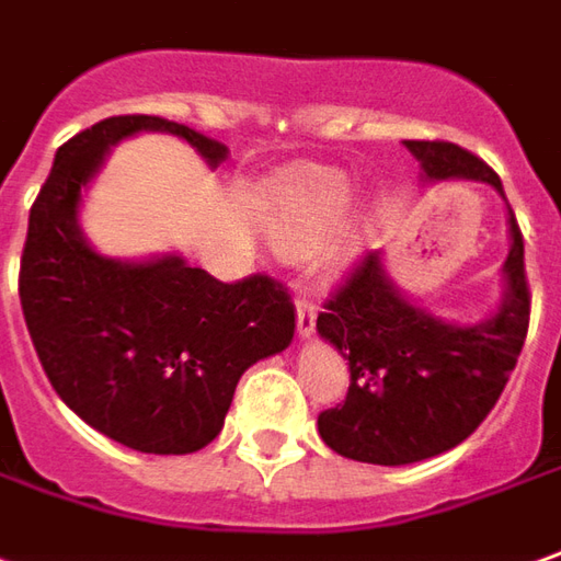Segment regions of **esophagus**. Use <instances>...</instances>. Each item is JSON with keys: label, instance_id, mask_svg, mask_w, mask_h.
<instances>
[{"label": "esophagus", "instance_id": "1", "mask_svg": "<svg viewBox=\"0 0 561 561\" xmlns=\"http://www.w3.org/2000/svg\"><path fill=\"white\" fill-rule=\"evenodd\" d=\"M313 329H317V308H313V301L299 299V305H296V332H299V337H311Z\"/></svg>", "mask_w": 561, "mask_h": 561}]
</instances>
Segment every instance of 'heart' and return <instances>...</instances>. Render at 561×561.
<instances>
[{"mask_svg":"<svg viewBox=\"0 0 561 561\" xmlns=\"http://www.w3.org/2000/svg\"><path fill=\"white\" fill-rule=\"evenodd\" d=\"M347 202H351V184L344 174L332 169H308L293 174L280 190L272 214V241L277 253L287 260L308 256L332 229L337 214L347 208ZM356 241H359L356 236L341 238L329 253V262L332 265L347 262V256H353L356 250Z\"/></svg>","mask_w":561,"mask_h":561,"instance_id":"heart-1","label":"heart"}]
</instances>
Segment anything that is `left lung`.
I'll use <instances>...</instances> for the list:
<instances>
[{"label":"left lung","instance_id":"8db88e82","mask_svg":"<svg viewBox=\"0 0 561 561\" xmlns=\"http://www.w3.org/2000/svg\"><path fill=\"white\" fill-rule=\"evenodd\" d=\"M426 181H480L504 196L499 174L450 141H404ZM511 253L504 296L480 323H450L420 308L368 253L325 301L317 332L351 365V389L317 416L320 438L356 462L411 465L462 444L486 420L516 368L528 332L523 236L507 205Z\"/></svg>","mask_w":561,"mask_h":561}]
</instances>
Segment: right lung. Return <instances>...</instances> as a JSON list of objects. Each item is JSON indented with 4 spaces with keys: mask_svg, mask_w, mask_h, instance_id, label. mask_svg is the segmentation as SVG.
I'll return each mask as SVG.
<instances>
[{
    "mask_svg": "<svg viewBox=\"0 0 561 561\" xmlns=\"http://www.w3.org/2000/svg\"><path fill=\"white\" fill-rule=\"evenodd\" d=\"M138 133L178 135L210 169L226 160L220 141L147 114L69 138L30 210L20 305L50 387L87 426L129 450L184 456L220 435L250 365L287 351L296 311L265 274L220 284L178 253L129 262L90 248L83 190Z\"/></svg>",
    "mask_w": 561,
    "mask_h": 561,
    "instance_id": "obj_1",
    "label": "right lung"
}]
</instances>
